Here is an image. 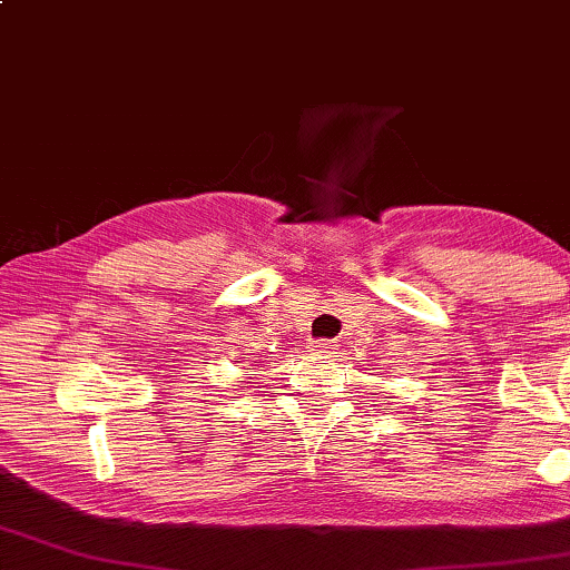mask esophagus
I'll return each mask as SVG.
<instances>
[{
	"label": "esophagus",
	"mask_w": 570,
	"mask_h": 570,
	"mask_svg": "<svg viewBox=\"0 0 570 570\" xmlns=\"http://www.w3.org/2000/svg\"><path fill=\"white\" fill-rule=\"evenodd\" d=\"M334 348H336L334 341H316V344L312 346V351L318 356H331V354H334Z\"/></svg>",
	"instance_id": "obj_1"
}]
</instances>
